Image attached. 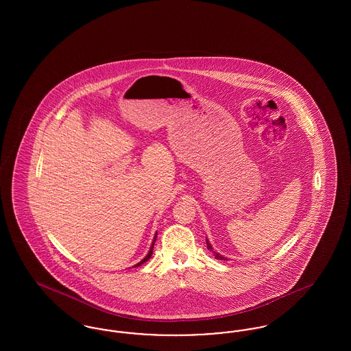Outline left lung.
<instances>
[{
    "label": "left lung",
    "mask_w": 351,
    "mask_h": 351,
    "mask_svg": "<svg viewBox=\"0 0 351 351\" xmlns=\"http://www.w3.org/2000/svg\"><path fill=\"white\" fill-rule=\"evenodd\" d=\"M206 247H208V250L213 251L212 250V246L209 245V242H208V241H206ZM213 254H215V258H216V259H219V261H225V258H223L222 255H219L218 252H215V251H213Z\"/></svg>",
    "instance_id": "8db88e82"
}]
</instances>
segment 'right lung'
I'll list each match as a JSON object with an SVG mask.
<instances>
[{"label":"right lung","instance_id":"1","mask_svg":"<svg viewBox=\"0 0 351 351\" xmlns=\"http://www.w3.org/2000/svg\"><path fill=\"white\" fill-rule=\"evenodd\" d=\"M155 239H156V235H155V238H154V242H152V245H151V249H150V251H149V254H147V256H146V258H145V259H143V261H141V262H139V263H138V265H136V266H135V267H138V266H141V265H142V263H145V262H147V261H149V259H150L151 255H152V249H154V243H155Z\"/></svg>","mask_w":351,"mask_h":351}]
</instances>
